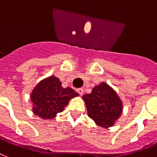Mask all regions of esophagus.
Listing matches in <instances>:
<instances>
[{"instance_id": "esophagus-1", "label": "esophagus", "mask_w": 157, "mask_h": 157, "mask_svg": "<svg viewBox=\"0 0 157 157\" xmlns=\"http://www.w3.org/2000/svg\"><path fill=\"white\" fill-rule=\"evenodd\" d=\"M76 91H77V93L78 94H80V95H82V94H83V89L82 88H77L76 89Z\"/></svg>"}]
</instances>
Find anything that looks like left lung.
Instances as JSON below:
<instances>
[{"mask_svg": "<svg viewBox=\"0 0 157 157\" xmlns=\"http://www.w3.org/2000/svg\"><path fill=\"white\" fill-rule=\"evenodd\" d=\"M83 98L89 117L102 128L112 127L122 113L121 100L116 92L105 83L94 87L91 94H86Z\"/></svg>", "mask_w": 157, "mask_h": 157, "instance_id": "1", "label": "left lung"}]
</instances>
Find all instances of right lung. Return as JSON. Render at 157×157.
I'll use <instances>...</instances> for the list:
<instances>
[{
    "mask_svg": "<svg viewBox=\"0 0 157 157\" xmlns=\"http://www.w3.org/2000/svg\"><path fill=\"white\" fill-rule=\"evenodd\" d=\"M78 95L71 88H63L60 81L55 76L41 81L33 90L30 98L33 112L42 118H53L63 112L69 99Z\"/></svg>",
    "mask_w": 157,
    "mask_h": 157,
    "instance_id": "obj_1",
    "label": "right lung"
}]
</instances>
